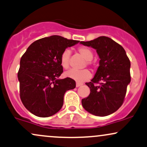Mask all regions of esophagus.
<instances>
[{
    "label": "esophagus",
    "instance_id": "esophagus-1",
    "mask_svg": "<svg viewBox=\"0 0 147 147\" xmlns=\"http://www.w3.org/2000/svg\"><path fill=\"white\" fill-rule=\"evenodd\" d=\"M82 84H81V83L76 82V87H79V86H80Z\"/></svg>",
    "mask_w": 147,
    "mask_h": 147
}]
</instances>
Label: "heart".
Segmentation results:
<instances>
[{
	"instance_id": "heart-1",
	"label": "heart",
	"mask_w": 147,
	"mask_h": 147,
	"mask_svg": "<svg viewBox=\"0 0 147 147\" xmlns=\"http://www.w3.org/2000/svg\"><path fill=\"white\" fill-rule=\"evenodd\" d=\"M78 52L85 60H86V63H85L84 67L86 65L88 66H92L91 60L93 57V52L88 47L80 46L78 48ZM71 56V51L69 49H65L61 54L60 62L61 66L64 69H68L69 67V60ZM65 76L71 79H73L78 83H82L87 81L91 77V74L88 69H83L77 71L75 69H70L65 73Z\"/></svg>"
}]
</instances>
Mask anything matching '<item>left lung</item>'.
Here are the masks:
<instances>
[{
  "instance_id": "left-lung-1",
  "label": "left lung",
  "mask_w": 147,
  "mask_h": 147,
  "mask_svg": "<svg viewBox=\"0 0 147 147\" xmlns=\"http://www.w3.org/2000/svg\"><path fill=\"white\" fill-rule=\"evenodd\" d=\"M80 43L95 48L100 58L95 76L86 83L90 92L82 99L83 108L99 117L111 115L123 104L131 81L129 58L121 45L105 36Z\"/></svg>"
}]
</instances>
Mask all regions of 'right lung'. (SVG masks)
<instances>
[{
	"mask_svg": "<svg viewBox=\"0 0 147 147\" xmlns=\"http://www.w3.org/2000/svg\"><path fill=\"white\" fill-rule=\"evenodd\" d=\"M78 42L58 35L44 37L32 43L21 57L20 97L32 114L39 117L54 115L62 108L65 92L76 87L74 80L58 78L63 72L61 53Z\"/></svg>",
	"mask_w": 147,
	"mask_h": 147,
	"instance_id": "add662e5",
	"label": "right lung"
}]
</instances>
